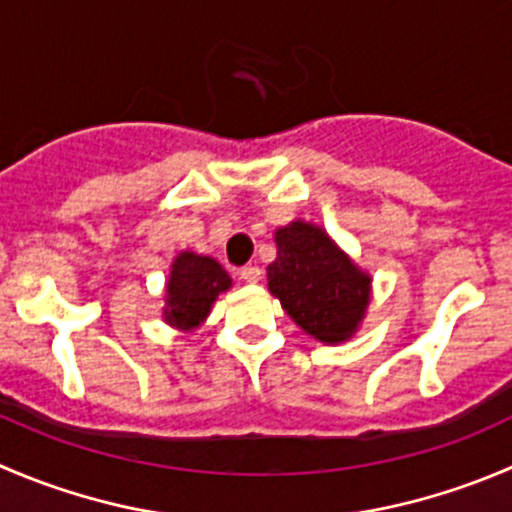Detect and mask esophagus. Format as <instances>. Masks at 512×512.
Here are the masks:
<instances>
[{"label": "esophagus", "mask_w": 512, "mask_h": 512, "mask_svg": "<svg viewBox=\"0 0 512 512\" xmlns=\"http://www.w3.org/2000/svg\"><path fill=\"white\" fill-rule=\"evenodd\" d=\"M260 277H262V270L257 265H247L240 270V280L247 282V285H255V282H260Z\"/></svg>", "instance_id": "obj_1"}]
</instances>
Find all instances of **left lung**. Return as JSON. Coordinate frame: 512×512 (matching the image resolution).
<instances>
[{
  "instance_id": "obj_1",
  "label": "left lung",
  "mask_w": 512,
  "mask_h": 512,
  "mask_svg": "<svg viewBox=\"0 0 512 512\" xmlns=\"http://www.w3.org/2000/svg\"><path fill=\"white\" fill-rule=\"evenodd\" d=\"M275 242L267 287L282 310L315 340L327 345L350 340L370 305V275L310 222L280 227Z\"/></svg>"
}]
</instances>
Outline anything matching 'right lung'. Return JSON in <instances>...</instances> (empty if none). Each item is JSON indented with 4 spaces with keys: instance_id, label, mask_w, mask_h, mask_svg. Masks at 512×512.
Returning a JSON list of instances; mask_svg holds the SVG:
<instances>
[{
    "instance_id": "obj_1",
    "label": "right lung",
    "mask_w": 512,
    "mask_h": 512,
    "mask_svg": "<svg viewBox=\"0 0 512 512\" xmlns=\"http://www.w3.org/2000/svg\"><path fill=\"white\" fill-rule=\"evenodd\" d=\"M232 287V277L217 260L195 252H180L170 267L165 295V317L167 325L177 330H195L210 315L217 295Z\"/></svg>"
}]
</instances>
